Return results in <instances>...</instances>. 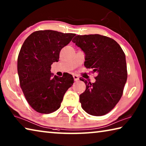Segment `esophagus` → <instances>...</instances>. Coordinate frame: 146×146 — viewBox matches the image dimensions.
Wrapping results in <instances>:
<instances>
[{"mask_svg":"<svg viewBox=\"0 0 146 146\" xmlns=\"http://www.w3.org/2000/svg\"><path fill=\"white\" fill-rule=\"evenodd\" d=\"M73 78H74V80H75V81H78L79 80V77L76 75H73Z\"/></svg>","mask_w":146,"mask_h":146,"instance_id":"esophagus-1","label":"esophagus"}]
</instances>
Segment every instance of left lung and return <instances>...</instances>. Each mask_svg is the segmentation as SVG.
Wrapping results in <instances>:
<instances>
[{
	"instance_id": "left-lung-1",
	"label": "left lung",
	"mask_w": 146,
	"mask_h": 146,
	"mask_svg": "<svg viewBox=\"0 0 146 146\" xmlns=\"http://www.w3.org/2000/svg\"><path fill=\"white\" fill-rule=\"evenodd\" d=\"M72 42L85 53V67L97 73L94 83L81 79L86 86L79 97L81 106L91 115L107 114L120 100L126 83L125 54L115 40L98 34L76 35Z\"/></svg>"
}]
</instances>
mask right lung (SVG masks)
<instances>
[{"label":"right lung","mask_w":146,"mask_h":146,"mask_svg":"<svg viewBox=\"0 0 146 146\" xmlns=\"http://www.w3.org/2000/svg\"><path fill=\"white\" fill-rule=\"evenodd\" d=\"M75 34L53 30L35 31L20 51L17 71L26 100L38 113L48 114L60 107L65 93L73 85L72 75L53 76L51 66L59 60L60 50Z\"/></svg>","instance_id":"right-lung-1"}]
</instances>
